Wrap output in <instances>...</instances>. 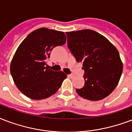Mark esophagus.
<instances>
[{
  "label": "esophagus",
  "instance_id": "1",
  "mask_svg": "<svg viewBox=\"0 0 132 132\" xmlns=\"http://www.w3.org/2000/svg\"><path fill=\"white\" fill-rule=\"evenodd\" d=\"M68 77L69 78H73V77H75V75H73V74H70V75H68Z\"/></svg>",
  "mask_w": 132,
  "mask_h": 132
}]
</instances>
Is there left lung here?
<instances>
[{"mask_svg": "<svg viewBox=\"0 0 132 132\" xmlns=\"http://www.w3.org/2000/svg\"><path fill=\"white\" fill-rule=\"evenodd\" d=\"M68 46L77 62L82 63L85 85L76 89L79 96L91 101L104 99L119 82L122 62L115 46L91 30L66 32Z\"/></svg>", "mask_w": 132, "mask_h": 132, "instance_id": "left-lung-1", "label": "left lung"}]
</instances>
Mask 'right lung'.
Segmentation results:
<instances>
[{"mask_svg":"<svg viewBox=\"0 0 132 132\" xmlns=\"http://www.w3.org/2000/svg\"><path fill=\"white\" fill-rule=\"evenodd\" d=\"M64 32L42 28L26 37L17 48L10 64V73L16 86L33 100H43L59 90L67 75L46 66L53 48L66 44Z\"/></svg>","mask_w":132,"mask_h":132,"instance_id":"add662e5","label":"right lung"}]
</instances>
